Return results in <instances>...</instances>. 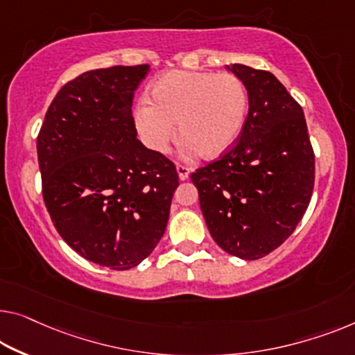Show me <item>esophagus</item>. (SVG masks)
Instances as JSON below:
<instances>
[{
  "mask_svg": "<svg viewBox=\"0 0 355 355\" xmlns=\"http://www.w3.org/2000/svg\"><path fill=\"white\" fill-rule=\"evenodd\" d=\"M177 173H178V178L182 180V182H184V180L189 178V173H191V171L187 166H182V164H177Z\"/></svg>",
  "mask_w": 355,
  "mask_h": 355,
  "instance_id": "1",
  "label": "esophagus"
}]
</instances>
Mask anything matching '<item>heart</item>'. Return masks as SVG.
<instances>
[{
	"label": "heart",
	"mask_w": 355,
	"mask_h": 355,
	"mask_svg": "<svg viewBox=\"0 0 355 355\" xmlns=\"http://www.w3.org/2000/svg\"><path fill=\"white\" fill-rule=\"evenodd\" d=\"M151 100L134 110L140 139L150 150L166 153L177 137V121L188 153L218 157L236 145L244 129L248 92L232 73L167 71L153 81Z\"/></svg>",
	"instance_id": "b5f03b06"
}]
</instances>
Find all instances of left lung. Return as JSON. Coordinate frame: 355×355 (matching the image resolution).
<instances>
[{
    "instance_id": "left-lung-1",
    "label": "left lung",
    "mask_w": 355,
    "mask_h": 355,
    "mask_svg": "<svg viewBox=\"0 0 355 355\" xmlns=\"http://www.w3.org/2000/svg\"><path fill=\"white\" fill-rule=\"evenodd\" d=\"M244 81L248 114L234 148L191 173L214 241L241 260L284 244L308 209L314 153L304 113L269 71L232 63Z\"/></svg>"
}]
</instances>
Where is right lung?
I'll return each mask as SVG.
<instances>
[{
  "instance_id": "right-lung-1",
  "label": "right lung",
  "mask_w": 355,
  "mask_h": 355,
  "mask_svg": "<svg viewBox=\"0 0 355 355\" xmlns=\"http://www.w3.org/2000/svg\"><path fill=\"white\" fill-rule=\"evenodd\" d=\"M148 71L119 65L67 83L36 141L42 198L62 239L116 271L155 250L178 187L175 166L137 140L132 100Z\"/></svg>"
}]
</instances>
